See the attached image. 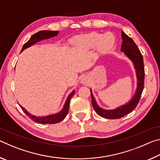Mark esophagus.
<instances>
[{"label":"esophagus","mask_w":160,"mask_h":160,"mask_svg":"<svg viewBox=\"0 0 160 160\" xmlns=\"http://www.w3.org/2000/svg\"><path fill=\"white\" fill-rule=\"evenodd\" d=\"M82 82H85V80H82Z\"/></svg>","instance_id":"obj_1"}]
</instances>
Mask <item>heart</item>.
I'll use <instances>...</instances> for the list:
<instances>
[{"label": "heart", "mask_w": 160, "mask_h": 160, "mask_svg": "<svg viewBox=\"0 0 160 160\" xmlns=\"http://www.w3.org/2000/svg\"><path fill=\"white\" fill-rule=\"evenodd\" d=\"M110 34L107 33L102 36V34L92 33L82 35L74 39V44L83 50H90L97 48L100 53H107L114 43V38H111Z\"/></svg>", "instance_id": "obj_1"}]
</instances>
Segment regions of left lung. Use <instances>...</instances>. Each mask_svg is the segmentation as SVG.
<instances>
[{
    "mask_svg": "<svg viewBox=\"0 0 160 160\" xmlns=\"http://www.w3.org/2000/svg\"><path fill=\"white\" fill-rule=\"evenodd\" d=\"M121 35H122L123 42L121 51H123L134 64L138 79L137 89L135 95L131 101L125 105H123V106H121L112 110H105L100 108L97 105L95 99H94L93 94L92 93V90H90L92 104L94 111L100 116L108 119L120 118L132 112L135 109V107H137L138 104L142 95L143 88H144L145 68L142 54L140 53L139 48H138L137 45L135 44V43L131 37H129L123 31L121 32Z\"/></svg>",
    "mask_w": 160,
    "mask_h": 160,
    "instance_id": "1",
    "label": "left lung"
}]
</instances>
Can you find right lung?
Here are the masks:
<instances>
[{
    "mask_svg": "<svg viewBox=\"0 0 160 160\" xmlns=\"http://www.w3.org/2000/svg\"><path fill=\"white\" fill-rule=\"evenodd\" d=\"M58 32H59L58 31H48V30H43V31H39L37 32L36 34L32 35L29 41L28 42H26L25 44L23 45L22 48L21 50V52L23 50H25V48L31 47V46L36 44L37 42L41 41V40L48 39V38L56 36V35L58 34ZM74 94H75V91L73 90L69 94V96L68 97L63 109H62L61 112H58V113H56V114H52L47 116H42V117H37V116L32 115L29 113H28L25 108H23L22 107L20 106H20L21 107V109H22L23 112L26 113V115H28L32 121H35L36 123H42V124L57 123L61 122V121H63L67 116L68 112V109H69L70 99H71V97L72 96H73Z\"/></svg>",
    "mask_w": 160,
    "mask_h": 160,
    "instance_id": "right-lung-1",
    "label": "right lung"
}]
</instances>
